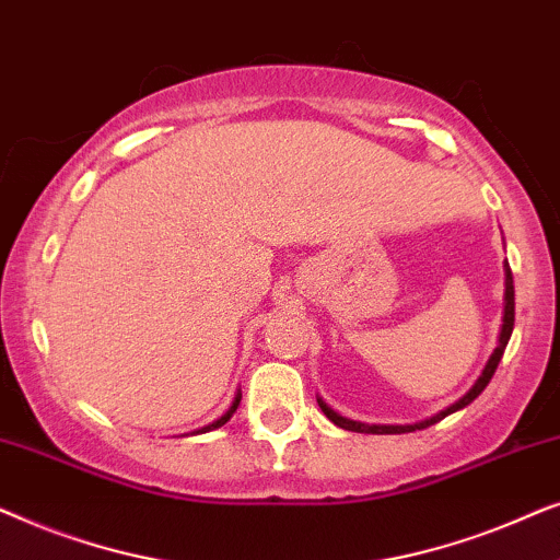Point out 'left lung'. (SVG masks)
Masks as SVG:
<instances>
[{"label":"left lung","instance_id":"1","mask_svg":"<svg viewBox=\"0 0 560 560\" xmlns=\"http://www.w3.org/2000/svg\"><path fill=\"white\" fill-rule=\"evenodd\" d=\"M512 328H515V285H512V272H510V267L504 265V318H502L500 343H497V349L492 351V357H489L487 366H485V370H481L479 380L474 382L471 389H469V393H466L464 397H458V400H456L454 405H448L446 410L435 412L433 418H425V420H420V423H412V425H370V423H359V420H349V418L339 416V412L328 408V405L318 397L320 410H324V416H326L328 420H331L334 425L343 428V431H354V433H377V435L423 431V428L433 425V423H439V420H443L446 416H451V412H456V410L466 408V405L474 402L481 393H485V387L489 385V380H492V374L497 372V364H500V359H502V354H504V349H508V341H510V336H512Z\"/></svg>","mask_w":560,"mask_h":560}]
</instances>
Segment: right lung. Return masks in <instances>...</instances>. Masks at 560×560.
I'll return each mask as SVG.
<instances>
[{
	"label": "right lung",
	"instance_id": "obj_1",
	"mask_svg": "<svg viewBox=\"0 0 560 560\" xmlns=\"http://www.w3.org/2000/svg\"><path fill=\"white\" fill-rule=\"evenodd\" d=\"M240 400H242V393H236V395H234V402H232V405H229V410L224 412V416H221V418H217V420H213V423H209V425L198 428V431H194V433H209V431H217V428H221V425H224V423H226V420L234 416V412H236V408H240Z\"/></svg>",
	"mask_w": 560,
	"mask_h": 560
}]
</instances>
